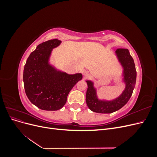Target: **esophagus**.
Returning <instances> with one entry per match:
<instances>
[{"mask_svg":"<svg viewBox=\"0 0 157 157\" xmlns=\"http://www.w3.org/2000/svg\"><path fill=\"white\" fill-rule=\"evenodd\" d=\"M82 75H83V76L84 77H88L89 76V72L88 71H86V70H84L83 71H82Z\"/></svg>","mask_w":157,"mask_h":157,"instance_id":"34e87169","label":"esophagus"}]
</instances>
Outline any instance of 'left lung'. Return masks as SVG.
<instances>
[{
  "mask_svg": "<svg viewBox=\"0 0 157 157\" xmlns=\"http://www.w3.org/2000/svg\"><path fill=\"white\" fill-rule=\"evenodd\" d=\"M117 58L122 67V81L125 88L117 98L107 100L99 99L97 88L94 86L92 80H87L88 88L86 94V101L88 108L93 112L98 113H112L119 110L125 105L133 93L136 82V70L135 63L129 50L118 48L115 51Z\"/></svg>",
  "mask_w": 157,
  "mask_h": 157,
  "instance_id": "obj_1",
  "label": "left lung"
}]
</instances>
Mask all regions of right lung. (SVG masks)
Segmentation results:
<instances>
[{"mask_svg": "<svg viewBox=\"0 0 157 157\" xmlns=\"http://www.w3.org/2000/svg\"><path fill=\"white\" fill-rule=\"evenodd\" d=\"M61 43L56 39L39 44L24 66L25 94L33 105L42 110L57 111L62 108L71 89L82 78L81 73L69 75L50 63L52 50Z\"/></svg>", "mask_w": 157, "mask_h": 157, "instance_id": "1", "label": "right lung"}]
</instances>
